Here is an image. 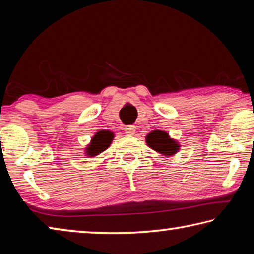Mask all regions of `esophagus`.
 <instances>
[{"label": "esophagus", "instance_id": "obj_1", "mask_svg": "<svg viewBox=\"0 0 254 254\" xmlns=\"http://www.w3.org/2000/svg\"><path fill=\"white\" fill-rule=\"evenodd\" d=\"M124 131L127 135H133L135 133V127L134 126H127L126 128H124Z\"/></svg>", "mask_w": 254, "mask_h": 254}]
</instances>
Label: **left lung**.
I'll return each mask as SVG.
<instances>
[{
    "instance_id": "obj_1",
    "label": "left lung",
    "mask_w": 254,
    "mask_h": 254,
    "mask_svg": "<svg viewBox=\"0 0 254 254\" xmlns=\"http://www.w3.org/2000/svg\"><path fill=\"white\" fill-rule=\"evenodd\" d=\"M145 141L154 151L165 154V156H173L179 150V144L175 140L170 139L168 133L163 131H152L145 137Z\"/></svg>"
}]
</instances>
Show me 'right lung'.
<instances>
[{
	"label": "right lung",
	"mask_w": 254,
	"mask_h": 254,
	"mask_svg": "<svg viewBox=\"0 0 254 254\" xmlns=\"http://www.w3.org/2000/svg\"><path fill=\"white\" fill-rule=\"evenodd\" d=\"M113 136V133L110 131L102 130L97 132L92 139L91 144L86 149V154H88L89 157H95L97 154H100L110 147Z\"/></svg>",
	"instance_id": "1"
}]
</instances>
